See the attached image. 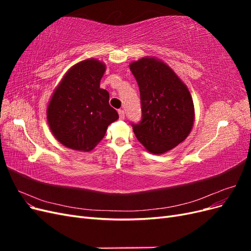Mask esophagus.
<instances>
[{
  "label": "esophagus",
  "mask_w": 251,
  "mask_h": 251,
  "mask_svg": "<svg viewBox=\"0 0 251 251\" xmlns=\"http://www.w3.org/2000/svg\"><path fill=\"white\" fill-rule=\"evenodd\" d=\"M118 114H119V119L124 120L125 119V111L124 110H118Z\"/></svg>",
  "instance_id": "obj_1"
}]
</instances>
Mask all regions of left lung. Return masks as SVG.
Returning <instances> with one entry per match:
<instances>
[{
	"mask_svg": "<svg viewBox=\"0 0 251 251\" xmlns=\"http://www.w3.org/2000/svg\"><path fill=\"white\" fill-rule=\"evenodd\" d=\"M139 86L142 119L132 124L136 137L151 154L177 147L191 133L195 110L191 93L171 68L154 57L130 65Z\"/></svg>",
	"mask_w": 251,
	"mask_h": 251,
	"instance_id": "8db88e82",
	"label": "left lung"
}]
</instances>
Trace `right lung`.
Segmentation results:
<instances>
[{"label":"right lung","mask_w":251,"mask_h":251,"mask_svg":"<svg viewBox=\"0 0 251 251\" xmlns=\"http://www.w3.org/2000/svg\"><path fill=\"white\" fill-rule=\"evenodd\" d=\"M105 65L95 58L74 65L56 87L48 104L47 120L52 134L65 147L91 151L118 119L109 104V92L100 89Z\"/></svg>","instance_id":"1"}]
</instances>
